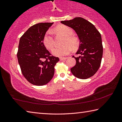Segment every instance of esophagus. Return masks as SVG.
Segmentation results:
<instances>
[{"mask_svg":"<svg viewBox=\"0 0 122 122\" xmlns=\"http://www.w3.org/2000/svg\"><path fill=\"white\" fill-rule=\"evenodd\" d=\"M67 57H60V60L61 61H62V60H65L67 59Z\"/></svg>","mask_w":122,"mask_h":122,"instance_id":"34e87169","label":"esophagus"}]
</instances>
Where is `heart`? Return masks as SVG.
<instances>
[{"label": "heart", "instance_id": "1", "mask_svg": "<svg viewBox=\"0 0 122 122\" xmlns=\"http://www.w3.org/2000/svg\"><path fill=\"white\" fill-rule=\"evenodd\" d=\"M55 30L66 36V39L63 46L56 47L53 49L52 53L56 56H63L68 55L73 50V48H76L78 45V41L77 38L72 36L73 31L71 29L65 25H60L57 26ZM43 43L47 49H51L54 45V41L52 36V32L48 30L45 33L43 38Z\"/></svg>", "mask_w": 122, "mask_h": 122}]
</instances>
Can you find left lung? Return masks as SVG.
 Returning a JSON list of instances; mask_svg holds the SVG:
<instances>
[{
    "label": "left lung",
    "mask_w": 122,
    "mask_h": 122,
    "mask_svg": "<svg viewBox=\"0 0 122 122\" xmlns=\"http://www.w3.org/2000/svg\"><path fill=\"white\" fill-rule=\"evenodd\" d=\"M65 25L75 30L80 40L76 54H80L76 65L71 69V73L80 79L93 76L100 67L103 55V45L100 33L93 24L81 17L61 21Z\"/></svg>",
    "instance_id": "obj_1"
}]
</instances>
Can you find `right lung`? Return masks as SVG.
<instances>
[{
  "label": "right lung",
  "instance_id": "add662e5",
  "mask_svg": "<svg viewBox=\"0 0 122 122\" xmlns=\"http://www.w3.org/2000/svg\"><path fill=\"white\" fill-rule=\"evenodd\" d=\"M53 22H41L29 28L19 40L17 57L22 75L34 85L44 86L54 74V66L59 59L51 55L43 43V38Z\"/></svg>",
  "mask_w": 122,
  "mask_h": 122
}]
</instances>
